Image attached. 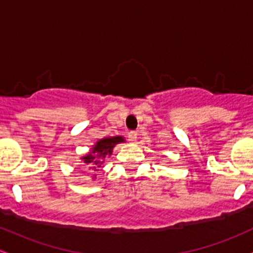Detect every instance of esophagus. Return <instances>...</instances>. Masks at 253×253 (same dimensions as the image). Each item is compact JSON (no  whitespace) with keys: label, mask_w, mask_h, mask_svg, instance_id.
<instances>
[{"label":"esophagus","mask_w":253,"mask_h":253,"mask_svg":"<svg viewBox=\"0 0 253 253\" xmlns=\"http://www.w3.org/2000/svg\"><path fill=\"white\" fill-rule=\"evenodd\" d=\"M127 140H129L131 144H134V142H136L137 140V132L136 131H130L129 134H127Z\"/></svg>","instance_id":"esophagus-1"}]
</instances>
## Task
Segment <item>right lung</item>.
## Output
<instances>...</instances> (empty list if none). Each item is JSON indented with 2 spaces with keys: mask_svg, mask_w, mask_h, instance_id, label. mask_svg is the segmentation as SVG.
Wrapping results in <instances>:
<instances>
[{
  "mask_svg": "<svg viewBox=\"0 0 253 253\" xmlns=\"http://www.w3.org/2000/svg\"><path fill=\"white\" fill-rule=\"evenodd\" d=\"M123 136H113V137H103V139L98 140L95 145H93L92 150L82 157L83 162L87 166V168L92 171H97L98 169L102 168L105 158L107 156H111L113 152V147L119 142H124Z\"/></svg>",
  "mask_w": 253,
  "mask_h": 253,
  "instance_id": "right-lung-1",
  "label": "right lung"
}]
</instances>
